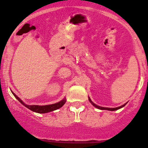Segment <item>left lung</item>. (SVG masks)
Wrapping results in <instances>:
<instances>
[{
  "mask_svg": "<svg viewBox=\"0 0 148 148\" xmlns=\"http://www.w3.org/2000/svg\"><path fill=\"white\" fill-rule=\"evenodd\" d=\"M89 102H90L91 103H92V105L94 106V107H97V108H98V109H99V110H110V111H114V110H119V109H120V108H122V107H123L125 105V104H123V105H122V106H120V107H116V108H107V107H99V106H98V105H97V104H95V103H93L92 102V100H91L90 99H89Z\"/></svg>",
  "mask_w": 148,
  "mask_h": 148,
  "instance_id": "1",
  "label": "left lung"
}]
</instances>
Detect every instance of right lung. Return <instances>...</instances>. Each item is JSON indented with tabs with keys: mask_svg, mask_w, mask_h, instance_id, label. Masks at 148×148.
<instances>
[{
	"mask_svg": "<svg viewBox=\"0 0 148 148\" xmlns=\"http://www.w3.org/2000/svg\"><path fill=\"white\" fill-rule=\"evenodd\" d=\"M13 95H14L15 97L18 99L22 104L26 107L27 108L31 110V111L35 112H38V113H46V112H49L53 111V110H56L59 109L60 107H62L64 104H65L66 102V99H62V101H60L59 102L56 103V104H49V105H44V106H38V105H27V104H24L22 100L21 99H19L18 97L16 96L14 93L13 92Z\"/></svg>",
	"mask_w": 148,
	"mask_h": 148,
	"instance_id": "obj_1",
	"label": "right lung"
}]
</instances>
